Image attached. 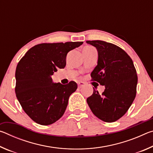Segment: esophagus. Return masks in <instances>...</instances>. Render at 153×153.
Instances as JSON below:
<instances>
[{
	"label": "esophagus",
	"mask_w": 153,
	"mask_h": 153,
	"mask_svg": "<svg viewBox=\"0 0 153 153\" xmlns=\"http://www.w3.org/2000/svg\"><path fill=\"white\" fill-rule=\"evenodd\" d=\"M84 82H79L78 83H77V85H78V87L79 88H82L84 86Z\"/></svg>",
	"instance_id": "1"
}]
</instances>
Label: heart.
Here are the masks:
<instances>
[{
	"mask_svg": "<svg viewBox=\"0 0 153 153\" xmlns=\"http://www.w3.org/2000/svg\"><path fill=\"white\" fill-rule=\"evenodd\" d=\"M88 47H90V46H88Z\"/></svg>",
	"mask_w": 153,
	"mask_h": 153,
	"instance_id": "obj_1",
	"label": "heart"
}]
</instances>
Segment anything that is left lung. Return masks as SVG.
<instances>
[{
    "mask_svg": "<svg viewBox=\"0 0 153 153\" xmlns=\"http://www.w3.org/2000/svg\"><path fill=\"white\" fill-rule=\"evenodd\" d=\"M97 48L98 63L92 81L105 86L102 94L94 89L86 101L92 112L103 121L114 122L125 115L136 95V70L131 59L122 48L102 40H88Z\"/></svg>",
    "mask_w": 153,
    "mask_h": 153,
    "instance_id": "left-lung-1",
    "label": "left lung"
}]
</instances>
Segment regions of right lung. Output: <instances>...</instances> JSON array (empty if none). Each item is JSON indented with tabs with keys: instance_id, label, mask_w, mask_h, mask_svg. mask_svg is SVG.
Instances as JSON below:
<instances>
[{
	"instance_id": "obj_1",
	"label": "right lung",
	"mask_w": 153,
	"mask_h": 153,
	"mask_svg": "<svg viewBox=\"0 0 153 153\" xmlns=\"http://www.w3.org/2000/svg\"><path fill=\"white\" fill-rule=\"evenodd\" d=\"M83 42L42 43L28 51L17 64L15 94L25 113L42 126L59 120L77 85L71 81L63 85L51 78L57 69L66 65L67 53Z\"/></svg>"
}]
</instances>
